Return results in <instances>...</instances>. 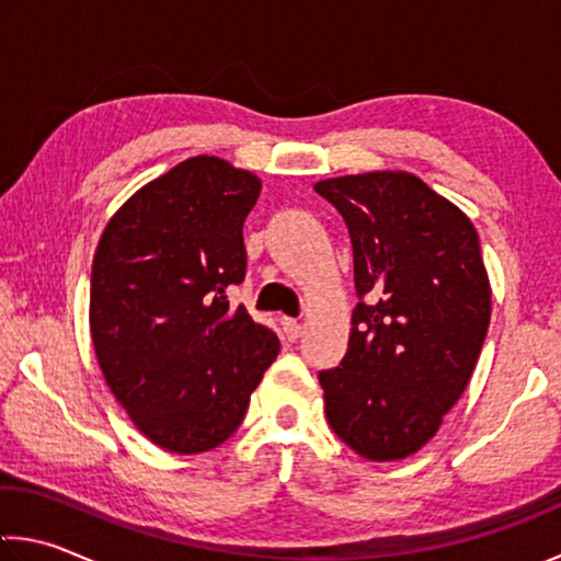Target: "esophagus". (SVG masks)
Here are the masks:
<instances>
[{
  "mask_svg": "<svg viewBox=\"0 0 561 561\" xmlns=\"http://www.w3.org/2000/svg\"><path fill=\"white\" fill-rule=\"evenodd\" d=\"M282 329H284V336H287L289 342H297L301 332H305V324L297 322V319H291V317H282Z\"/></svg>",
  "mask_w": 561,
  "mask_h": 561,
  "instance_id": "esophagus-1",
  "label": "esophagus"
}]
</instances>
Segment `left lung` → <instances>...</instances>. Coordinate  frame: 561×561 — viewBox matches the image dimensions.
<instances>
[{"instance_id":"left-lung-1","label":"left lung","mask_w":561,"mask_h":561,"mask_svg":"<svg viewBox=\"0 0 561 561\" xmlns=\"http://www.w3.org/2000/svg\"><path fill=\"white\" fill-rule=\"evenodd\" d=\"M350 229L357 307L340 367L319 371L327 422L371 461L422 449L469 385L492 287L477 229L409 172L314 184Z\"/></svg>"}]
</instances>
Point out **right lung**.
I'll use <instances>...</instances> for the list:
<instances>
[{
	"label": "right lung",
	"mask_w": 561,
	"mask_h": 561,
	"mask_svg": "<svg viewBox=\"0 0 561 561\" xmlns=\"http://www.w3.org/2000/svg\"><path fill=\"white\" fill-rule=\"evenodd\" d=\"M260 192L225 159H184L131 194L96 244V362L137 430L174 455L232 437L279 354L277 334L227 297L244 282L242 227Z\"/></svg>",
	"instance_id": "1"
}]
</instances>
